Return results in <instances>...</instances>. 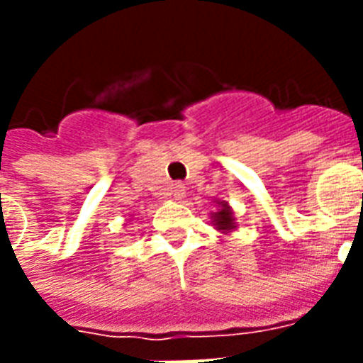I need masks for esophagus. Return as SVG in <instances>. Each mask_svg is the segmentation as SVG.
I'll list each match as a JSON object with an SVG mask.
<instances>
[{
	"label": "esophagus",
	"mask_w": 363,
	"mask_h": 363,
	"mask_svg": "<svg viewBox=\"0 0 363 363\" xmlns=\"http://www.w3.org/2000/svg\"><path fill=\"white\" fill-rule=\"evenodd\" d=\"M171 194H173V198L175 199H182L186 192H184V186L177 182V184H173V188H171Z\"/></svg>",
	"instance_id": "esophagus-1"
}]
</instances>
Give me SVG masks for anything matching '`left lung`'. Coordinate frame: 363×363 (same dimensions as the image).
I'll return each mask as SVG.
<instances>
[{"mask_svg":"<svg viewBox=\"0 0 363 363\" xmlns=\"http://www.w3.org/2000/svg\"><path fill=\"white\" fill-rule=\"evenodd\" d=\"M218 203V211L211 215V220L215 224V228L222 233H230L238 228V222H235V216H233L232 207L226 203V201H216Z\"/></svg>","mask_w":363,"mask_h":363,"instance_id":"8db88e82","label":"left lung"}]
</instances>
